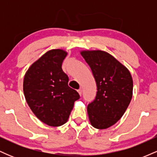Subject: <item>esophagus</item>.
I'll use <instances>...</instances> for the list:
<instances>
[{
    "label": "esophagus",
    "instance_id": "34e87169",
    "mask_svg": "<svg viewBox=\"0 0 157 157\" xmlns=\"http://www.w3.org/2000/svg\"><path fill=\"white\" fill-rule=\"evenodd\" d=\"M77 92H78L79 94H80V97L82 96V90H81V89H79V90H77Z\"/></svg>",
    "mask_w": 157,
    "mask_h": 157
}]
</instances>
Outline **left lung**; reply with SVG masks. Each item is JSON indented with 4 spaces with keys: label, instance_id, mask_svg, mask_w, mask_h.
<instances>
[{
    "label": "left lung",
    "instance_id": "obj_1",
    "mask_svg": "<svg viewBox=\"0 0 157 157\" xmlns=\"http://www.w3.org/2000/svg\"><path fill=\"white\" fill-rule=\"evenodd\" d=\"M80 54L97 85L96 97L87 106L90 122L96 128H108L122 117L130 104L132 77L128 70L107 52L97 50Z\"/></svg>",
    "mask_w": 157,
    "mask_h": 157
}]
</instances>
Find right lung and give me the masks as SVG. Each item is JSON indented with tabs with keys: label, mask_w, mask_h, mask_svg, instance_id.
Instances as JSON below:
<instances>
[{
	"label": "right lung",
	"mask_w": 157,
	"mask_h": 157,
	"mask_svg": "<svg viewBox=\"0 0 157 157\" xmlns=\"http://www.w3.org/2000/svg\"><path fill=\"white\" fill-rule=\"evenodd\" d=\"M66 55L61 49L47 52L30 66L23 80L25 98L32 112L54 127L67 122L74 103L80 98L68 86V77L62 69Z\"/></svg>",
	"instance_id": "right-lung-1"
}]
</instances>
